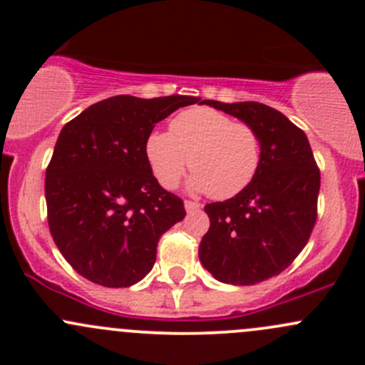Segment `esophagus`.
<instances>
[{
  "mask_svg": "<svg viewBox=\"0 0 365 365\" xmlns=\"http://www.w3.org/2000/svg\"><path fill=\"white\" fill-rule=\"evenodd\" d=\"M201 208L200 203H196V201H185V210L187 212H197V210Z\"/></svg>",
  "mask_w": 365,
  "mask_h": 365,
  "instance_id": "1",
  "label": "esophagus"
}]
</instances>
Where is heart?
I'll list each match as a JSON object with an SVG mask.
<instances>
[{"label": "heart", "instance_id": "b5f03b06", "mask_svg": "<svg viewBox=\"0 0 365 365\" xmlns=\"http://www.w3.org/2000/svg\"><path fill=\"white\" fill-rule=\"evenodd\" d=\"M145 155L157 182L175 189L187 168L190 189L230 200L247 189L259 169L261 139L256 128L208 108L176 114L169 132H152Z\"/></svg>", "mask_w": 365, "mask_h": 365}]
</instances>
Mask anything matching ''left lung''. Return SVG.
Wrapping results in <instances>:
<instances>
[{"mask_svg": "<svg viewBox=\"0 0 365 365\" xmlns=\"http://www.w3.org/2000/svg\"><path fill=\"white\" fill-rule=\"evenodd\" d=\"M203 102L256 128L261 162L247 189L205 206L210 230L200 259L217 281L257 284L286 270L309 242L318 217L319 169L307 135L277 109Z\"/></svg>", "mask_w": 365, "mask_h": 365, "instance_id": "1", "label": "left lung"}]
</instances>
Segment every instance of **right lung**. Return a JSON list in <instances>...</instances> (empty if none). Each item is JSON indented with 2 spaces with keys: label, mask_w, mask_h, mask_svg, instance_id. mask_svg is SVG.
Segmentation results:
<instances>
[{
  "label": "right lung",
  "mask_w": 365,
  "mask_h": 365,
  "mask_svg": "<svg viewBox=\"0 0 365 365\" xmlns=\"http://www.w3.org/2000/svg\"><path fill=\"white\" fill-rule=\"evenodd\" d=\"M200 98L118 95L70 120L46 171L51 235L79 275L108 288L146 277L160 237L185 217L159 185L145 141L159 121Z\"/></svg>",
  "instance_id": "obj_1"
}]
</instances>
